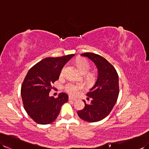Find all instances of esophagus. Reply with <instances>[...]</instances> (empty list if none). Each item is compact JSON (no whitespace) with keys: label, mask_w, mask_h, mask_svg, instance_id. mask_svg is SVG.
Returning a JSON list of instances; mask_svg holds the SVG:
<instances>
[{"label":"esophagus","mask_w":149,"mask_h":149,"mask_svg":"<svg viewBox=\"0 0 149 149\" xmlns=\"http://www.w3.org/2000/svg\"><path fill=\"white\" fill-rule=\"evenodd\" d=\"M69 100H72V101H76V100H77V99H74V98H73V97H69Z\"/></svg>","instance_id":"34e87169"}]
</instances>
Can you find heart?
Returning <instances> with one entry per match:
<instances>
[{
  "label": "heart",
  "mask_w": 149,
  "mask_h": 149,
  "mask_svg": "<svg viewBox=\"0 0 149 149\" xmlns=\"http://www.w3.org/2000/svg\"><path fill=\"white\" fill-rule=\"evenodd\" d=\"M77 66L79 71L83 74H86L88 72L90 69V66L88 61L85 59H79L77 61ZM64 68L61 71V74L63 73ZM87 81L90 83H93L95 81L96 79V76L95 74L92 72H88L86 75ZM65 90L72 96H75L79 93V92L83 89V85L80 83H68L64 86Z\"/></svg>",
  "instance_id": "b5f03b06"
}]
</instances>
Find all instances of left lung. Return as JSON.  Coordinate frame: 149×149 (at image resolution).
I'll return each instance as SVG.
<instances>
[{"label": "left lung", "mask_w": 149, "mask_h": 149, "mask_svg": "<svg viewBox=\"0 0 149 149\" xmlns=\"http://www.w3.org/2000/svg\"><path fill=\"white\" fill-rule=\"evenodd\" d=\"M81 56L89 58L97 68V81L86 95L92 99L85 106L78 111V116L87 122L102 120L110 113L116 102L119 95V78L116 70L108 61L98 54L86 52Z\"/></svg>", "instance_id": "obj_1"}]
</instances>
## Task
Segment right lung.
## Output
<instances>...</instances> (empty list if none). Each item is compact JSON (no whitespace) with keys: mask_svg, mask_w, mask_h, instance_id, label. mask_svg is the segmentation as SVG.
<instances>
[{"mask_svg":"<svg viewBox=\"0 0 149 149\" xmlns=\"http://www.w3.org/2000/svg\"><path fill=\"white\" fill-rule=\"evenodd\" d=\"M74 56L47 57L33 66L25 77L21 88L23 106L38 124L47 125L55 121L61 107L68 102L66 93H61L54 98L49 96V92L64 65Z\"/></svg>","mask_w":149,"mask_h":149,"instance_id":"obj_1","label":"right lung"}]
</instances>
